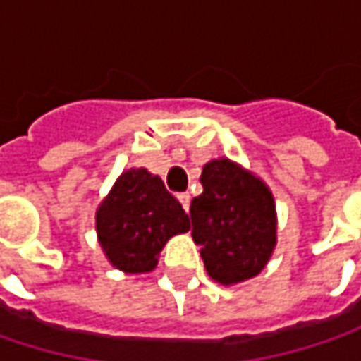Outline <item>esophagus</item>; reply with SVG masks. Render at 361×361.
I'll use <instances>...</instances> for the list:
<instances>
[{"label": "esophagus", "mask_w": 361, "mask_h": 361, "mask_svg": "<svg viewBox=\"0 0 361 361\" xmlns=\"http://www.w3.org/2000/svg\"><path fill=\"white\" fill-rule=\"evenodd\" d=\"M178 201L185 207V211H188V207H190V195H188V192H180V195H178Z\"/></svg>", "instance_id": "esophagus-1"}]
</instances>
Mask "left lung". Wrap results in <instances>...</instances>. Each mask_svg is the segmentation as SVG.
<instances>
[{"instance_id": "8db88e82", "label": "left lung", "mask_w": 361, "mask_h": 361, "mask_svg": "<svg viewBox=\"0 0 361 361\" xmlns=\"http://www.w3.org/2000/svg\"><path fill=\"white\" fill-rule=\"evenodd\" d=\"M201 185L202 195L190 202V221L207 273L223 285L255 277L275 247L269 188L227 159L207 162Z\"/></svg>"}]
</instances>
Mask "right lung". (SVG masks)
<instances>
[{
  "label": "right lung",
  "instance_id": "right-lung-1",
  "mask_svg": "<svg viewBox=\"0 0 361 361\" xmlns=\"http://www.w3.org/2000/svg\"><path fill=\"white\" fill-rule=\"evenodd\" d=\"M188 227L180 202L145 169L122 173L96 213V231L108 261L126 273L154 269L164 243Z\"/></svg>",
  "mask_w": 361,
  "mask_h": 361
}]
</instances>
